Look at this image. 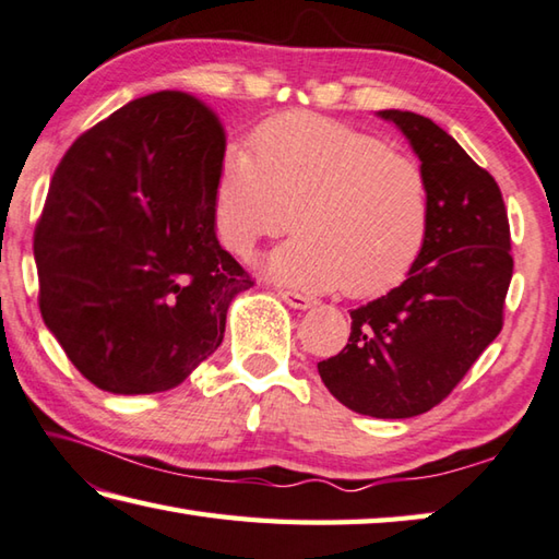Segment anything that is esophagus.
Wrapping results in <instances>:
<instances>
[{"mask_svg":"<svg viewBox=\"0 0 559 559\" xmlns=\"http://www.w3.org/2000/svg\"><path fill=\"white\" fill-rule=\"evenodd\" d=\"M278 298H281L283 302H288V306L296 308V310H308V308H312V300L306 298V296H300V293L278 288Z\"/></svg>","mask_w":559,"mask_h":559,"instance_id":"obj_1","label":"esophagus"}]
</instances>
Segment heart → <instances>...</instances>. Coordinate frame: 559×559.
I'll list each match as a JSON object with an SVG mask.
<instances>
[{
    "label": "heart",
    "instance_id": "1",
    "mask_svg": "<svg viewBox=\"0 0 559 559\" xmlns=\"http://www.w3.org/2000/svg\"><path fill=\"white\" fill-rule=\"evenodd\" d=\"M247 148L222 154L212 219L222 247L249 257L266 237L298 231L266 271L300 290L371 298L405 281L428 245L425 170L389 141L318 115H283Z\"/></svg>",
    "mask_w": 559,
    "mask_h": 559
}]
</instances>
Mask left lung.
<instances>
[{
    "label": "left lung",
    "instance_id": "obj_1",
    "mask_svg": "<svg viewBox=\"0 0 559 559\" xmlns=\"http://www.w3.org/2000/svg\"><path fill=\"white\" fill-rule=\"evenodd\" d=\"M430 186L432 225L399 288L352 310V334L320 379L349 411L413 418L448 399L503 328L511 229L496 180L432 119L383 109Z\"/></svg>",
    "mask_w": 559,
    "mask_h": 559
}]
</instances>
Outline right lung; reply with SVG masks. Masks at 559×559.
I'll list each match as a JSON object with an SVG mask.
<instances>
[{
	"label": "right lung",
	"instance_id": "obj_1",
	"mask_svg": "<svg viewBox=\"0 0 559 559\" xmlns=\"http://www.w3.org/2000/svg\"><path fill=\"white\" fill-rule=\"evenodd\" d=\"M222 154L215 111L164 90L85 131L58 164L34 231L38 308L97 389H176L253 286L215 235Z\"/></svg>",
	"mask_w": 559,
	"mask_h": 559
}]
</instances>
